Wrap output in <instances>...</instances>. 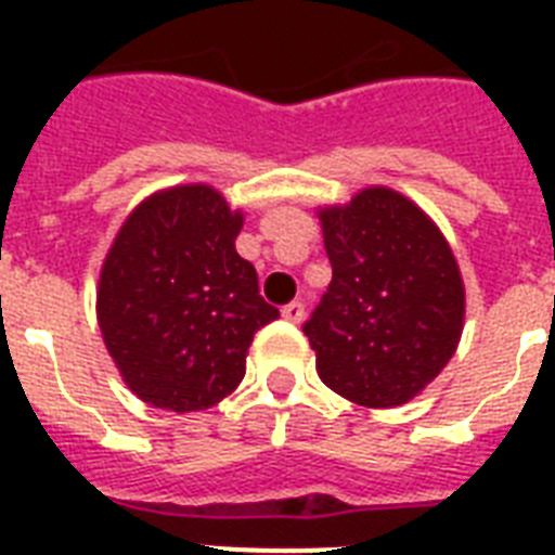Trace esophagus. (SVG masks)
I'll return each instance as SVG.
<instances>
[{
	"instance_id": "34e87169",
	"label": "esophagus",
	"mask_w": 555,
	"mask_h": 555,
	"mask_svg": "<svg viewBox=\"0 0 555 555\" xmlns=\"http://www.w3.org/2000/svg\"><path fill=\"white\" fill-rule=\"evenodd\" d=\"M282 317L291 322H302L305 320V302H299V299H294V302H287L285 308H282Z\"/></svg>"
}]
</instances>
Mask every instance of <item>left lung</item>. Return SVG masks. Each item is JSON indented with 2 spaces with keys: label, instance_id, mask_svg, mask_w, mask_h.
<instances>
[{
  "label": "left lung",
  "instance_id": "8db88e82",
  "mask_svg": "<svg viewBox=\"0 0 555 555\" xmlns=\"http://www.w3.org/2000/svg\"><path fill=\"white\" fill-rule=\"evenodd\" d=\"M320 218L334 276L302 331L322 383L369 409L405 403L438 377L461 339L455 256L423 209L386 186Z\"/></svg>",
  "mask_w": 555,
  "mask_h": 555
}]
</instances>
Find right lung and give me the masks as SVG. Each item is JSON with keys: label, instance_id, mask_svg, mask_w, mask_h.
<instances>
[{"label": "right lung", "instance_id": "obj_1", "mask_svg": "<svg viewBox=\"0 0 555 555\" xmlns=\"http://www.w3.org/2000/svg\"><path fill=\"white\" fill-rule=\"evenodd\" d=\"M242 212L212 186L158 192L120 227L100 270L98 320L126 386L169 412L216 405L244 377L253 334L279 320L235 253Z\"/></svg>", "mask_w": 555, "mask_h": 555}]
</instances>
